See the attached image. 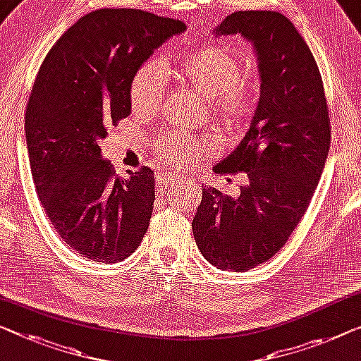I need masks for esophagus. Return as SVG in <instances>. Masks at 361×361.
I'll list each match as a JSON object with an SVG mask.
<instances>
[{
  "instance_id": "1",
  "label": "esophagus",
  "mask_w": 361,
  "mask_h": 361,
  "mask_svg": "<svg viewBox=\"0 0 361 361\" xmlns=\"http://www.w3.org/2000/svg\"><path fill=\"white\" fill-rule=\"evenodd\" d=\"M180 181V176L175 175H169V173H162L157 176V186H165V185H171V183Z\"/></svg>"
}]
</instances>
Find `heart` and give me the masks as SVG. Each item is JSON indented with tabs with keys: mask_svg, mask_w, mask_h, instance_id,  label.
Listing matches in <instances>:
<instances>
[{
	"mask_svg": "<svg viewBox=\"0 0 361 361\" xmlns=\"http://www.w3.org/2000/svg\"><path fill=\"white\" fill-rule=\"evenodd\" d=\"M175 76L207 100L214 121L227 131H240L250 123L256 106L255 85L246 82L243 66L233 53L220 45L204 47L181 58ZM165 94L162 63L147 60L134 71L129 82V105L139 115H152ZM154 150L170 165L183 166L196 162L212 150L206 137L186 134H165L155 141Z\"/></svg>",
	"mask_w": 361,
	"mask_h": 361,
	"instance_id": "obj_1",
	"label": "heart"
}]
</instances>
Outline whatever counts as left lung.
Listing matches in <instances>:
<instances>
[{
	"label": "left lung",
	"mask_w": 361,
	"mask_h": 361,
	"mask_svg": "<svg viewBox=\"0 0 361 361\" xmlns=\"http://www.w3.org/2000/svg\"><path fill=\"white\" fill-rule=\"evenodd\" d=\"M215 37L240 34L255 48L261 94L250 129L214 171H243L238 196L204 188L192 219L199 251L212 266L245 272L287 243L310 206L331 146L322 79L295 25L276 11H238Z\"/></svg>",
	"instance_id": "1"
}]
</instances>
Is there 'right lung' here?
I'll list each match as a JSON object with an SVG mask.
<instances>
[{
  "label": "right lung",
  "mask_w": 361,
  "mask_h": 361,
  "mask_svg": "<svg viewBox=\"0 0 361 361\" xmlns=\"http://www.w3.org/2000/svg\"><path fill=\"white\" fill-rule=\"evenodd\" d=\"M185 29L146 11L97 9L64 32L37 74L25 111L32 178L58 235L87 259L123 261L147 232L154 171L120 178L99 144L131 113L134 71Z\"/></svg>",
  "instance_id": "1"
}]
</instances>
